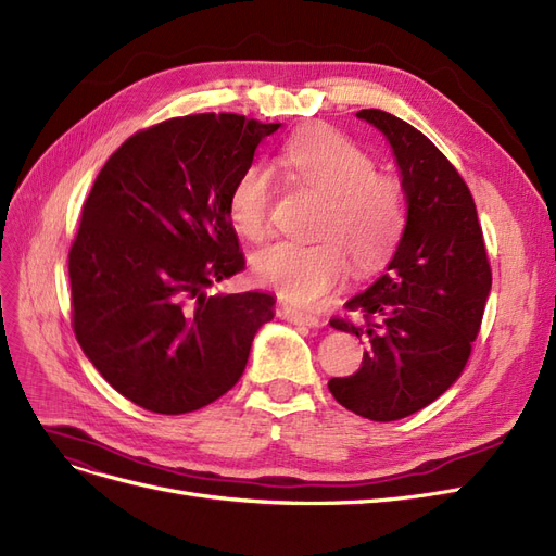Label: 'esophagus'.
<instances>
[{
    "mask_svg": "<svg viewBox=\"0 0 556 556\" xmlns=\"http://www.w3.org/2000/svg\"><path fill=\"white\" fill-rule=\"evenodd\" d=\"M281 316L293 323V325H306V327H314L320 323V318L312 312H302V309H293V306H283L281 309Z\"/></svg>",
    "mask_w": 556,
    "mask_h": 556,
    "instance_id": "esophagus-1",
    "label": "esophagus"
}]
</instances>
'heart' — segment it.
<instances>
[{
  "label": "heart",
  "instance_id": "1",
  "mask_svg": "<svg viewBox=\"0 0 556 556\" xmlns=\"http://www.w3.org/2000/svg\"><path fill=\"white\" fill-rule=\"evenodd\" d=\"M277 162L300 188L323 197L320 240L263 247L252 261L258 281L293 304H314L348 275V255L357 273H374L394 256L405 231L403 188L394 176L376 172L374 157L353 139L332 128L304 130L283 143ZM270 211L273 176L252 164L236 178L226 213L240 236L261 240L270 229Z\"/></svg>",
  "mask_w": 556,
  "mask_h": 556
}]
</instances>
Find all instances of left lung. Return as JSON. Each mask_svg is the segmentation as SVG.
I'll list each match as a JSON object with an SVG mask.
<instances>
[{"label": "left lung", "instance_id": "1", "mask_svg": "<svg viewBox=\"0 0 556 556\" xmlns=\"http://www.w3.org/2000/svg\"><path fill=\"white\" fill-rule=\"evenodd\" d=\"M359 118L392 143L407 222L387 273L330 325L368 341L359 371L327 382L351 413L396 421L419 413L458 380L492 286L475 199L458 169L424 132L382 110Z\"/></svg>", "mask_w": 556, "mask_h": 556}]
</instances>
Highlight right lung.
I'll use <instances>...</instances> for the list:
<instances>
[{"instance_id": "add662e5", "label": "right lung", "mask_w": 556, "mask_h": 556, "mask_svg": "<svg viewBox=\"0 0 556 556\" xmlns=\"http://www.w3.org/2000/svg\"><path fill=\"white\" fill-rule=\"evenodd\" d=\"M279 123L240 114L167 118L100 169L68 252L73 332L121 396L185 415L240 380L267 293L205 295L244 267L226 213L236 178Z\"/></svg>"}]
</instances>
